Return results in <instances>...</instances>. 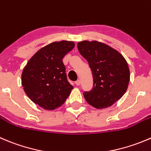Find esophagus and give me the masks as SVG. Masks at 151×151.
<instances>
[{
  "instance_id": "esophagus-1",
  "label": "esophagus",
  "mask_w": 151,
  "mask_h": 151,
  "mask_svg": "<svg viewBox=\"0 0 151 151\" xmlns=\"http://www.w3.org/2000/svg\"><path fill=\"white\" fill-rule=\"evenodd\" d=\"M80 83H81V81H80V80H77V81L75 82V84L77 85V86H80Z\"/></svg>"
}]
</instances>
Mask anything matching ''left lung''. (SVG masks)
Returning <instances> with one entry per match:
<instances>
[{"label":"left lung","mask_w":151,"mask_h":151,"mask_svg":"<svg viewBox=\"0 0 151 151\" xmlns=\"http://www.w3.org/2000/svg\"><path fill=\"white\" fill-rule=\"evenodd\" d=\"M80 55L88 61L93 74V87L83 93L91 106L101 109L111 106L126 92L130 70L125 58L105 43L93 40L77 43Z\"/></svg>","instance_id":"obj_1"}]
</instances>
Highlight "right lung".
<instances>
[{"label":"right lung","mask_w":151,"mask_h":151,"mask_svg":"<svg viewBox=\"0 0 151 151\" xmlns=\"http://www.w3.org/2000/svg\"><path fill=\"white\" fill-rule=\"evenodd\" d=\"M73 41L53 42L41 48L28 61L21 83L29 99L45 110L59 108L71 93L63 58L74 47Z\"/></svg>","instance_id":"1"}]
</instances>
